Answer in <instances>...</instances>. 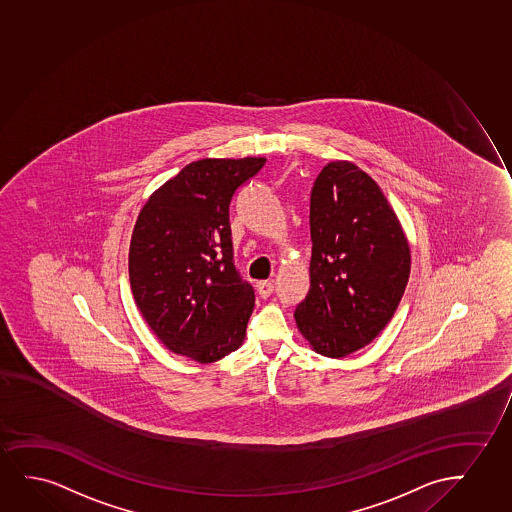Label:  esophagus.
Returning <instances> with one entry per match:
<instances>
[{"mask_svg": "<svg viewBox=\"0 0 512 512\" xmlns=\"http://www.w3.org/2000/svg\"><path fill=\"white\" fill-rule=\"evenodd\" d=\"M274 292V285L271 281H260L257 283V293L262 299H269Z\"/></svg>", "mask_w": 512, "mask_h": 512, "instance_id": "obj_1", "label": "esophagus"}]
</instances>
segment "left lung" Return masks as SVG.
Instances as JSON below:
<instances>
[{"label": "left lung", "instance_id": "obj_1", "mask_svg": "<svg viewBox=\"0 0 512 512\" xmlns=\"http://www.w3.org/2000/svg\"><path fill=\"white\" fill-rule=\"evenodd\" d=\"M309 226L311 288L293 316L314 351L344 358L391 321L410 248L377 182L349 161L328 163L314 180Z\"/></svg>", "mask_w": 512, "mask_h": 512}]
</instances>
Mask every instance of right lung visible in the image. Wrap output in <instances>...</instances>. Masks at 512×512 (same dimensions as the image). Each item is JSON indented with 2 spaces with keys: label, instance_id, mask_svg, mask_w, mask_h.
Here are the masks:
<instances>
[{
  "label": "right lung",
  "instance_id": "1",
  "mask_svg": "<svg viewBox=\"0 0 512 512\" xmlns=\"http://www.w3.org/2000/svg\"><path fill=\"white\" fill-rule=\"evenodd\" d=\"M264 165L193 161L140 210L128 255L133 299L175 354L212 363L245 339L255 292L234 266L229 206Z\"/></svg>",
  "mask_w": 512,
  "mask_h": 512
}]
</instances>
